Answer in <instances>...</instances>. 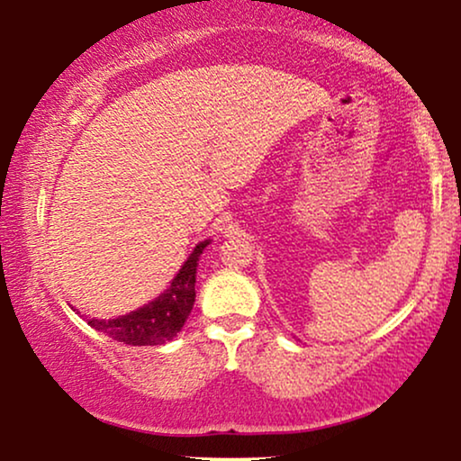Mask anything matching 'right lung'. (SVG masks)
<instances>
[{
	"instance_id": "add662e5",
	"label": "right lung",
	"mask_w": 461,
	"mask_h": 461,
	"mask_svg": "<svg viewBox=\"0 0 461 461\" xmlns=\"http://www.w3.org/2000/svg\"><path fill=\"white\" fill-rule=\"evenodd\" d=\"M209 241L212 240L196 243L190 257L181 265L177 276L170 280V286L149 303L140 305V308L128 312L123 316L109 318V321L87 316L85 318L87 325L128 346H162L177 338L187 316H190L192 305H194L198 257L209 246Z\"/></svg>"
}]
</instances>
